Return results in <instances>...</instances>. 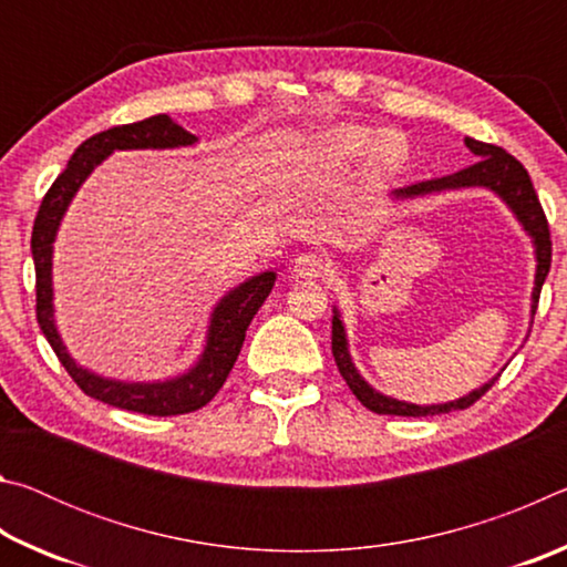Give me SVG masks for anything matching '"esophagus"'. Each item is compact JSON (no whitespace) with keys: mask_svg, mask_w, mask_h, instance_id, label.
I'll return each mask as SVG.
<instances>
[{"mask_svg":"<svg viewBox=\"0 0 567 567\" xmlns=\"http://www.w3.org/2000/svg\"><path fill=\"white\" fill-rule=\"evenodd\" d=\"M292 270L297 277H305V280H318L324 272H328V260H324L322 255H315V252H305L295 260Z\"/></svg>","mask_w":567,"mask_h":567,"instance_id":"obj_1","label":"esophagus"}]
</instances>
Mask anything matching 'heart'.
Segmentation results:
<instances>
[{
  "instance_id": "heart-1",
  "label": "heart",
  "mask_w": 567,
  "mask_h": 567,
  "mask_svg": "<svg viewBox=\"0 0 567 567\" xmlns=\"http://www.w3.org/2000/svg\"><path fill=\"white\" fill-rule=\"evenodd\" d=\"M324 150L342 162L360 159L370 152L372 165L385 172L398 169L405 159V145L395 134H382L372 127H360V124H344V127L332 130L324 137Z\"/></svg>"
}]
</instances>
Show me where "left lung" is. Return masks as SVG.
I'll return each mask as SVG.
<instances>
[{"mask_svg":"<svg viewBox=\"0 0 567 567\" xmlns=\"http://www.w3.org/2000/svg\"><path fill=\"white\" fill-rule=\"evenodd\" d=\"M465 145L470 147L473 155L480 157L475 165L453 172V175H445V177L415 182V185H410L405 189H398L395 195L412 197V195H427V192L457 189V187H491L493 192H497V195H501L505 203L513 207L517 219H520L523 227L535 239V252H537V275H535V290H533V315H535L537 300H540L543 282L550 272V260H553L548 217H545V213H543V205H540V199H537V192L533 187L530 175H527V169L511 155V152H505L497 145H487V142H477L473 137H465ZM332 354H334V362H338L340 375L344 378L348 388L352 390V395L358 398L368 410L378 412V415L427 417V415H443V412H453V410H465L470 405H475V402L483 398L497 380L495 378L480 390L470 392L467 398H460L455 402H445V405H430V408L408 405V402L380 395V392L372 390L368 382L358 375V370H354V364L350 362L348 342H344V330H342L338 312H334V318H332Z\"/></svg>","mask_w":567,"mask_h":567,"instance_id":"8db88e82","label":"left lung"}]
</instances>
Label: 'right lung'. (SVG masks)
I'll return each instance as SVG.
<instances>
[{
	"label": "right lung",
	"instance_id": "add662e5",
	"mask_svg": "<svg viewBox=\"0 0 567 567\" xmlns=\"http://www.w3.org/2000/svg\"><path fill=\"white\" fill-rule=\"evenodd\" d=\"M195 134H189L177 122H172L169 114H155L142 122L120 124V127L104 130L94 137L84 140L70 159V165L62 169V175L52 182L40 205V213L34 217L32 227V257H34V275H37V322L44 332L47 342L70 378L76 382L84 395L100 402H107L112 408L142 412V415H185L205 408L213 400L219 388L233 370L239 350H243L245 332L249 322L260 310L267 295L272 292L275 272H262L239 285L237 290L229 292L223 302L215 307L213 324H209V338L205 354L192 368L187 375L172 382H157V385H127V382L102 380L92 372L82 370L80 364L66 354L64 344L56 334L52 320V243L54 233L60 227L66 205L74 197L76 187L82 185L84 177L90 175L94 165L110 155L114 150H145V147H179L192 145Z\"/></svg>",
	"mask_w": 567,
	"mask_h": 567
}]
</instances>
